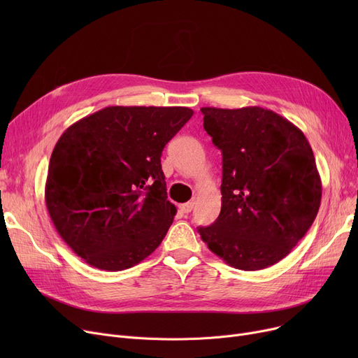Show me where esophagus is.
<instances>
[{"label":"esophagus","instance_id":"1","mask_svg":"<svg viewBox=\"0 0 358 358\" xmlns=\"http://www.w3.org/2000/svg\"><path fill=\"white\" fill-rule=\"evenodd\" d=\"M194 208V203L193 201H189V203H184V204H180V210L182 213H190Z\"/></svg>","mask_w":358,"mask_h":358}]
</instances>
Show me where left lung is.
<instances>
[{
  "instance_id": "8db88e82",
  "label": "left lung",
  "mask_w": 358,
  "mask_h": 358,
  "mask_svg": "<svg viewBox=\"0 0 358 358\" xmlns=\"http://www.w3.org/2000/svg\"><path fill=\"white\" fill-rule=\"evenodd\" d=\"M203 127L222 150V209L199 228L227 264L255 271L283 259L305 236L322 197L303 131L273 110L201 107Z\"/></svg>"
}]
</instances>
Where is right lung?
Wrapping results in <instances>:
<instances>
[{
    "label": "right lung",
    "mask_w": 358,
    "mask_h": 358,
    "mask_svg": "<svg viewBox=\"0 0 358 358\" xmlns=\"http://www.w3.org/2000/svg\"><path fill=\"white\" fill-rule=\"evenodd\" d=\"M193 113L111 106L75 122L56 142L46 208L55 229L87 264L122 271L159 247L177 213L166 200L162 149Z\"/></svg>",
    "instance_id": "1"
}]
</instances>
